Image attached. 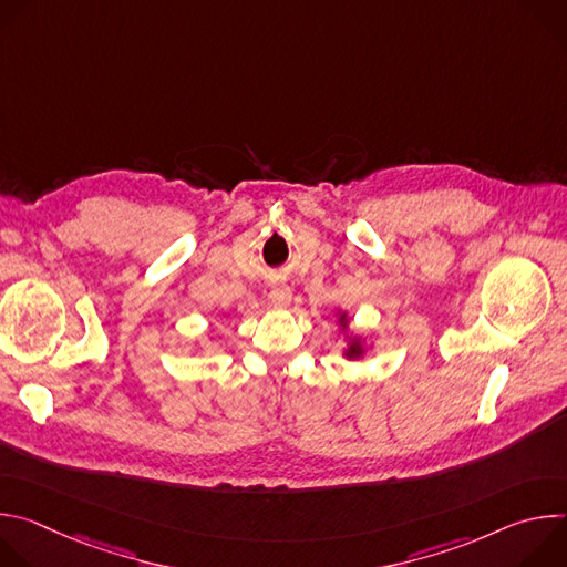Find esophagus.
Segmentation results:
<instances>
[{
    "mask_svg": "<svg viewBox=\"0 0 567 567\" xmlns=\"http://www.w3.org/2000/svg\"><path fill=\"white\" fill-rule=\"evenodd\" d=\"M269 296H271V300H274L276 305H280V307H282V305H287V302H289V298H291V289H289V287H285V285H280V287H274Z\"/></svg>",
    "mask_w": 567,
    "mask_h": 567,
    "instance_id": "34e87169",
    "label": "esophagus"
}]
</instances>
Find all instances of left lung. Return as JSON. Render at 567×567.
Returning a JSON list of instances; mask_svg holds the SVG:
<instances>
[{"instance_id": "8db88e82", "label": "left lung", "mask_w": 567, "mask_h": 567, "mask_svg": "<svg viewBox=\"0 0 567 567\" xmlns=\"http://www.w3.org/2000/svg\"><path fill=\"white\" fill-rule=\"evenodd\" d=\"M334 316H337L339 332L343 334V341H346V348H343V352H341V354H343V359H348V361H359V359H363L368 352H372L374 343H370L365 334H357V332H352L348 311L339 309Z\"/></svg>"}]
</instances>
